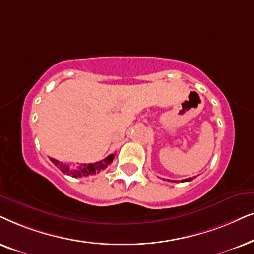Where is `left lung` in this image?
I'll list each match as a JSON object with an SVG mask.
<instances>
[{
  "label": "left lung",
  "mask_w": 254,
  "mask_h": 254,
  "mask_svg": "<svg viewBox=\"0 0 254 254\" xmlns=\"http://www.w3.org/2000/svg\"><path fill=\"white\" fill-rule=\"evenodd\" d=\"M192 180V179L191 178H188V179H185V180H182V182H187V181H191Z\"/></svg>",
  "instance_id": "left-lung-1"
}]
</instances>
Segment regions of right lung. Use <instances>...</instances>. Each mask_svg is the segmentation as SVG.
I'll return each mask as SVG.
<instances>
[{
	"instance_id": "1",
	"label": "right lung",
	"mask_w": 254,
	"mask_h": 254,
	"mask_svg": "<svg viewBox=\"0 0 254 254\" xmlns=\"http://www.w3.org/2000/svg\"><path fill=\"white\" fill-rule=\"evenodd\" d=\"M115 154H110L108 155L107 158H104L103 160L97 161L95 164H84L82 166H79L77 168H69V166H66L63 162L60 164L58 160H56V159L53 158H51V161H52L57 167L60 168V171H62L64 174L69 175V177L72 178H83L100 173L101 171H103L104 168L109 166L111 162H113Z\"/></svg>"
}]
</instances>
